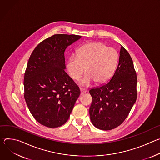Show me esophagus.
<instances>
[{
    "instance_id": "34e87169",
    "label": "esophagus",
    "mask_w": 160,
    "mask_h": 160,
    "mask_svg": "<svg viewBox=\"0 0 160 160\" xmlns=\"http://www.w3.org/2000/svg\"><path fill=\"white\" fill-rule=\"evenodd\" d=\"M80 90H81V95H84L86 92L87 90H84V89H82V88H80Z\"/></svg>"
}]
</instances>
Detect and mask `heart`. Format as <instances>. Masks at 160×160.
Here are the masks:
<instances>
[{"mask_svg":"<svg viewBox=\"0 0 160 160\" xmlns=\"http://www.w3.org/2000/svg\"><path fill=\"white\" fill-rule=\"evenodd\" d=\"M117 62V53L112 48H107L99 42L87 43L77 51L76 56H71L67 62L68 74L74 80L86 73L81 84L89 86L94 81L103 84L112 75Z\"/></svg>","mask_w":160,"mask_h":160,"instance_id":"1","label":"heart"}]
</instances>
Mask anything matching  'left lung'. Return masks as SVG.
I'll use <instances>...</instances> for the list:
<instances>
[{
  "label": "left lung",
  "mask_w": 160,
  "mask_h": 160,
  "mask_svg": "<svg viewBox=\"0 0 160 160\" xmlns=\"http://www.w3.org/2000/svg\"><path fill=\"white\" fill-rule=\"evenodd\" d=\"M119 55V63L111 79L90 90L92 97L91 121L102 130H111L121 125L137 97V74L132 58L122 46Z\"/></svg>",
  "instance_id": "left-lung-1"
}]
</instances>
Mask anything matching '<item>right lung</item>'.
<instances>
[{
	"mask_svg": "<svg viewBox=\"0 0 160 160\" xmlns=\"http://www.w3.org/2000/svg\"><path fill=\"white\" fill-rule=\"evenodd\" d=\"M81 38L55 34L32 51L24 76V98L32 115L48 128L62 126L80 95L78 85L65 72L64 52Z\"/></svg>",
	"mask_w": 160,
	"mask_h": 160,
	"instance_id": "add662e5",
	"label": "right lung"
}]
</instances>
